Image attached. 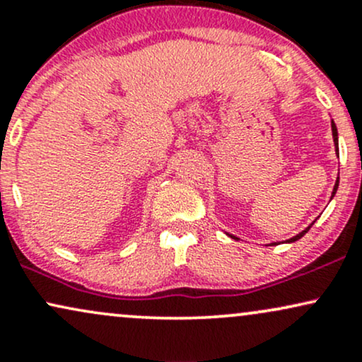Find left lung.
Listing matches in <instances>:
<instances>
[{
    "label": "left lung",
    "instance_id": "1",
    "mask_svg": "<svg viewBox=\"0 0 362 362\" xmlns=\"http://www.w3.org/2000/svg\"><path fill=\"white\" fill-rule=\"evenodd\" d=\"M332 136H334V143H335V153H337V156H339V134H337V127H335V124H334V120H332ZM337 189H339V178H337V182H335V185H334V192H332V197H334L335 195V192H337ZM330 197V199H332ZM315 223V221H313ZM311 223V224H313ZM311 224L308 228H306V230H303L300 235H296V236H293V238H289V240H286V242L288 243H293V242H296V240H300L301 236H305L306 233H308V230L311 228ZM231 238H236V236H231ZM272 245H276V243H272Z\"/></svg>",
    "mask_w": 362,
    "mask_h": 362
}]
</instances>
